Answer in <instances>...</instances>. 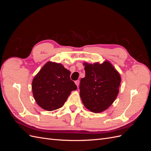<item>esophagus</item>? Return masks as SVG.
I'll list each match as a JSON object with an SVG mask.
<instances>
[{
	"label": "esophagus",
	"instance_id": "34e87169",
	"mask_svg": "<svg viewBox=\"0 0 151 151\" xmlns=\"http://www.w3.org/2000/svg\"><path fill=\"white\" fill-rule=\"evenodd\" d=\"M75 84L77 85V86L78 87L79 86V80H77L75 81Z\"/></svg>",
	"mask_w": 151,
	"mask_h": 151
}]
</instances>
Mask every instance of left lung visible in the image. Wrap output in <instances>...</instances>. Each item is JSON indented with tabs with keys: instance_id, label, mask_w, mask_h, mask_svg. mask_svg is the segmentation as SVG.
Listing matches in <instances>:
<instances>
[{
	"instance_id": "obj_1",
	"label": "left lung",
	"mask_w": 151,
	"mask_h": 151,
	"mask_svg": "<svg viewBox=\"0 0 151 151\" xmlns=\"http://www.w3.org/2000/svg\"><path fill=\"white\" fill-rule=\"evenodd\" d=\"M86 76L79 85L80 96L86 108L94 113L104 111L119 93L120 76L110 63H85Z\"/></svg>"
}]
</instances>
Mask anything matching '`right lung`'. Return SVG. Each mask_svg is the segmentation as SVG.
Instances as JSON below:
<instances>
[{
  "mask_svg": "<svg viewBox=\"0 0 151 151\" xmlns=\"http://www.w3.org/2000/svg\"><path fill=\"white\" fill-rule=\"evenodd\" d=\"M70 72L61 63L48 62L34 77L32 90L36 102L43 109L53 111L62 107L77 86Z\"/></svg>",
  "mask_w": 151,
  "mask_h": 151,
  "instance_id": "obj_1",
  "label": "right lung"
}]
</instances>
